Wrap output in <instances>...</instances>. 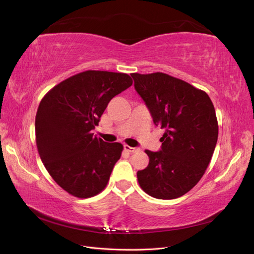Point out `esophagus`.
<instances>
[{"instance_id":"1","label":"esophagus","mask_w":254,"mask_h":254,"mask_svg":"<svg viewBox=\"0 0 254 254\" xmlns=\"http://www.w3.org/2000/svg\"><path fill=\"white\" fill-rule=\"evenodd\" d=\"M124 149H125L126 151H128V152H135V151L139 150V148L131 147V146H129V145H124Z\"/></svg>"}]
</instances>
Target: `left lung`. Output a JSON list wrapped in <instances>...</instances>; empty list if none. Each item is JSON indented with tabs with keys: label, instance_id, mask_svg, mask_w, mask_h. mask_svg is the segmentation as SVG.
Masks as SVG:
<instances>
[{
	"label": "left lung",
	"instance_id": "8db88e82",
	"mask_svg": "<svg viewBox=\"0 0 254 254\" xmlns=\"http://www.w3.org/2000/svg\"><path fill=\"white\" fill-rule=\"evenodd\" d=\"M131 76L155 125L165 129L161 150H145L149 163L136 173L137 181L153 198L181 197L201 179L216 146L218 123L213 103L204 91L171 75Z\"/></svg>",
	"mask_w": 254,
	"mask_h": 254
}]
</instances>
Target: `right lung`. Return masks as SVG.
<instances>
[{
  "label": "right lung",
  "instance_id": "obj_1",
  "mask_svg": "<svg viewBox=\"0 0 254 254\" xmlns=\"http://www.w3.org/2000/svg\"><path fill=\"white\" fill-rule=\"evenodd\" d=\"M132 84L128 74L89 70L51 89L38 107L35 131L39 156L58 186L78 198L107 187L123 145L94 136L109 102Z\"/></svg>",
  "mask_w": 254,
  "mask_h": 254
}]
</instances>
